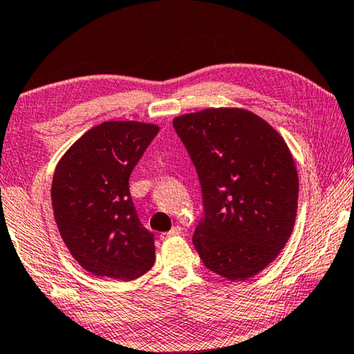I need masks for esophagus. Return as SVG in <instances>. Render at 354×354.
<instances>
[{
    "label": "esophagus",
    "instance_id": "esophagus-1",
    "mask_svg": "<svg viewBox=\"0 0 354 354\" xmlns=\"http://www.w3.org/2000/svg\"><path fill=\"white\" fill-rule=\"evenodd\" d=\"M181 232H183L181 226H173V227L170 229V231L163 232L160 237H162V239H168V237H173V236H179V234H181Z\"/></svg>",
    "mask_w": 354,
    "mask_h": 354
}]
</instances>
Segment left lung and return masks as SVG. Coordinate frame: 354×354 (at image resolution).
I'll list each match as a JSON object with an SVG mask.
<instances>
[{
	"mask_svg": "<svg viewBox=\"0 0 354 354\" xmlns=\"http://www.w3.org/2000/svg\"><path fill=\"white\" fill-rule=\"evenodd\" d=\"M173 127L202 186L203 216L192 236L198 257L229 281L257 276L295 225L298 173L286 141L245 109H205Z\"/></svg>",
	"mask_w": 354,
	"mask_h": 354,
	"instance_id": "left-lung-1",
	"label": "left lung"
}]
</instances>
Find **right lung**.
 <instances>
[{
  "label": "right lung",
  "mask_w": 354,
  "mask_h": 354,
  "mask_svg": "<svg viewBox=\"0 0 354 354\" xmlns=\"http://www.w3.org/2000/svg\"><path fill=\"white\" fill-rule=\"evenodd\" d=\"M157 133L151 123L104 122L57 163L54 220L71 255L94 276L133 281L156 261L153 234L139 221L128 181Z\"/></svg>",
  "instance_id": "1"
}]
</instances>
